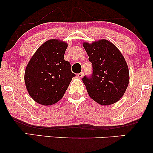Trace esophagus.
<instances>
[{"label": "esophagus", "instance_id": "esophagus-1", "mask_svg": "<svg viewBox=\"0 0 153 153\" xmlns=\"http://www.w3.org/2000/svg\"><path fill=\"white\" fill-rule=\"evenodd\" d=\"M83 75H84V73H82V72H81V73H78V75H77V76L78 77V78H81L82 77H83Z\"/></svg>", "mask_w": 153, "mask_h": 153}]
</instances>
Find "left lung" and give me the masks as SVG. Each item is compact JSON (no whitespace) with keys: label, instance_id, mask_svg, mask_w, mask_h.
<instances>
[{"label":"left lung","instance_id":"obj_1","mask_svg":"<svg viewBox=\"0 0 153 153\" xmlns=\"http://www.w3.org/2000/svg\"><path fill=\"white\" fill-rule=\"evenodd\" d=\"M82 46L93 67L90 78H82L89 96L103 106L117 102L124 94L129 82V68L124 56L106 39L91 44L83 42Z\"/></svg>","mask_w":153,"mask_h":153}]
</instances>
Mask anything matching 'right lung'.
<instances>
[{
    "mask_svg": "<svg viewBox=\"0 0 153 153\" xmlns=\"http://www.w3.org/2000/svg\"><path fill=\"white\" fill-rule=\"evenodd\" d=\"M68 46L62 40H48L39 47L27 64L26 88L36 103L50 106L58 102L75 76L71 71V63L64 59Z\"/></svg>",
    "mask_w": 153,
    "mask_h": 153,
    "instance_id": "add662e5",
    "label": "right lung"
}]
</instances>
